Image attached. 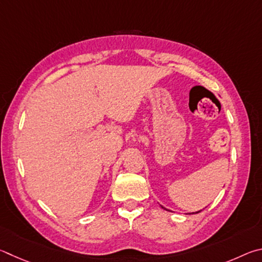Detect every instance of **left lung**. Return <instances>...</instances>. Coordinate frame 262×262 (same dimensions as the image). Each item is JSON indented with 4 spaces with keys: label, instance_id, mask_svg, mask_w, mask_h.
Wrapping results in <instances>:
<instances>
[{
    "label": "left lung",
    "instance_id": "left-lung-1",
    "mask_svg": "<svg viewBox=\"0 0 262 262\" xmlns=\"http://www.w3.org/2000/svg\"><path fill=\"white\" fill-rule=\"evenodd\" d=\"M161 207L163 208V209H166V210H168L166 207H163V206H161ZM199 212H200V210H199ZM199 212H195V213H199ZM192 214H194V213H192Z\"/></svg>",
    "mask_w": 262,
    "mask_h": 262
}]
</instances>
